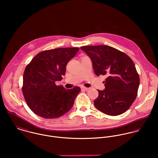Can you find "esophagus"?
I'll return each instance as SVG.
<instances>
[{
  "instance_id": "esophagus-1",
  "label": "esophagus",
  "mask_w": 158,
  "mask_h": 158,
  "mask_svg": "<svg viewBox=\"0 0 158 158\" xmlns=\"http://www.w3.org/2000/svg\"><path fill=\"white\" fill-rule=\"evenodd\" d=\"M81 89H82V90H88L89 89V88H86V87H81Z\"/></svg>"
}]
</instances>
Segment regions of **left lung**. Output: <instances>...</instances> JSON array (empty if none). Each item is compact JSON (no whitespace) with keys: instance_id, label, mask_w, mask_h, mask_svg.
<instances>
[{"instance_id":"obj_1","label":"left lung","mask_w":158,"mask_h":158,"mask_svg":"<svg viewBox=\"0 0 158 158\" xmlns=\"http://www.w3.org/2000/svg\"><path fill=\"white\" fill-rule=\"evenodd\" d=\"M96 75H106L105 89L98 90L94 106L109 115L126 112L136 98L139 77L135 63L125 53L108 45L83 46Z\"/></svg>"}]
</instances>
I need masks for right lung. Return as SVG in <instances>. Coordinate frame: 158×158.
<instances>
[{"mask_svg":"<svg viewBox=\"0 0 158 158\" xmlns=\"http://www.w3.org/2000/svg\"><path fill=\"white\" fill-rule=\"evenodd\" d=\"M79 48H58L41 52L26 66L23 75V92L30 109L45 118L60 117L72 108L80 91L76 86L66 89L56 86L62 80L66 65Z\"/></svg>","mask_w":158,"mask_h":158,"instance_id":"obj_1","label":"right lung"}]
</instances>
